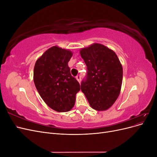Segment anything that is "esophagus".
<instances>
[{
  "mask_svg": "<svg viewBox=\"0 0 157 157\" xmlns=\"http://www.w3.org/2000/svg\"><path fill=\"white\" fill-rule=\"evenodd\" d=\"M76 78L78 80V82L80 83V80H81V77H80V75H77V77H76Z\"/></svg>",
  "mask_w": 157,
  "mask_h": 157,
  "instance_id": "esophagus-1",
  "label": "esophagus"
}]
</instances>
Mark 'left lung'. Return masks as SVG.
<instances>
[{
	"mask_svg": "<svg viewBox=\"0 0 157 157\" xmlns=\"http://www.w3.org/2000/svg\"><path fill=\"white\" fill-rule=\"evenodd\" d=\"M80 54L88 70L81 91L92 109L105 111L121 92L123 71L119 59L113 50L99 43L80 49Z\"/></svg>",
	"mask_w": 157,
	"mask_h": 157,
	"instance_id": "8db88e82",
	"label": "left lung"
}]
</instances>
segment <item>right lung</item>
<instances>
[{
	"label": "right lung",
	"mask_w": 157,
	"mask_h": 157,
	"mask_svg": "<svg viewBox=\"0 0 157 157\" xmlns=\"http://www.w3.org/2000/svg\"><path fill=\"white\" fill-rule=\"evenodd\" d=\"M73 52L54 46L36 61L33 80L46 105L58 112H67L75 105L80 84L70 73L68 62Z\"/></svg>",
	"instance_id": "1"
}]
</instances>
